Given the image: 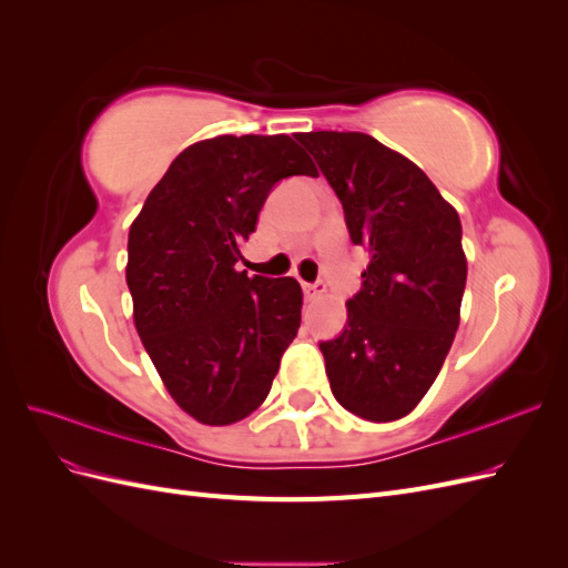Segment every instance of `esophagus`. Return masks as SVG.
<instances>
[{
	"label": "esophagus",
	"mask_w": 568,
	"mask_h": 568,
	"mask_svg": "<svg viewBox=\"0 0 568 568\" xmlns=\"http://www.w3.org/2000/svg\"><path fill=\"white\" fill-rule=\"evenodd\" d=\"M326 291L324 282H315V284H303V294H305V301H317L322 294Z\"/></svg>",
	"instance_id": "34e87169"
}]
</instances>
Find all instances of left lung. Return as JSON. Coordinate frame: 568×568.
<instances>
[{
    "label": "left lung",
    "instance_id": "8db88e82",
    "mask_svg": "<svg viewBox=\"0 0 568 568\" xmlns=\"http://www.w3.org/2000/svg\"><path fill=\"white\" fill-rule=\"evenodd\" d=\"M336 192L355 246L369 253L348 324L320 343L334 398L395 422L436 382L459 326L467 255L453 205L403 153L363 132H301Z\"/></svg>",
    "mask_w": 568,
    "mask_h": 568
}]
</instances>
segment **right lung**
I'll list each match as a JSON object with an SVG mask.
<instances>
[{"instance_id":"obj_1","label":"right lung","mask_w":568,"mask_h":568,"mask_svg":"<svg viewBox=\"0 0 568 568\" xmlns=\"http://www.w3.org/2000/svg\"><path fill=\"white\" fill-rule=\"evenodd\" d=\"M317 175L288 134H220L186 146L128 236L136 334L173 400L201 424L242 422L267 398L301 326L294 277L239 272L270 189Z\"/></svg>"}]
</instances>
